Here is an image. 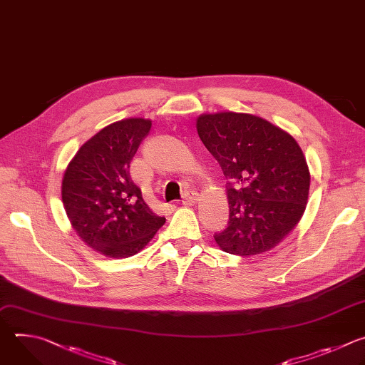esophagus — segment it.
<instances>
[{
    "label": "esophagus",
    "instance_id": "34e87169",
    "mask_svg": "<svg viewBox=\"0 0 365 365\" xmlns=\"http://www.w3.org/2000/svg\"><path fill=\"white\" fill-rule=\"evenodd\" d=\"M198 200V194L195 192V191H185L184 194H182V204L184 205H191V204H194L195 201Z\"/></svg>",
    "mask_w": 365,
    "mask_h": 365
}]
</instances>
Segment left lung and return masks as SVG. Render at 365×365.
Here are the masks:
<instances>
[{
	"label": "left lung",
	"mask_w": 365,
	"mask_h": 365,
	"mask_svg": "<svg viewBox=\"0 0 365 365\" xmlns=\"http://www.w3.org/2000/svg\"><path fill=\"white\" fill-rule=\"evenodd\" d=\"M197 132L229 180V226L215 243L243 257L272 250L308 202L311 175L298 142L263 118L236 112L200 115Z\"/></svg>",
	"instance_id": "1"
}]
</instances>
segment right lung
<instances>
[{
    "instance_id": "add662e5",
    "label": "right lung",
    "mask_w": 365,
    "mask_h": 365,
    "mask_svg": "<svg viewBox=\"0 0 365 365\" xmlns=\"http://www.w3.org/2000/svg\"><path fill=\"white\" fill-rule=\"evenodd\" d=\"M153 122L129 118L99 130L68 163L61 200L78 236L106 257L136 255L164 226L132 181L129 164Z\"/></svg>"
}]
</instances>
